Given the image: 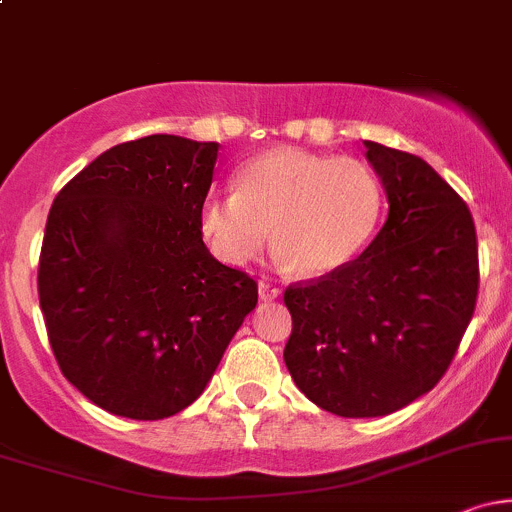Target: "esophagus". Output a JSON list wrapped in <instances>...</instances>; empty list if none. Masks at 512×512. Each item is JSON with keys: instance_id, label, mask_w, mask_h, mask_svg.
I'll use <instances>...</instances> for the list:
<instances>
[{"instance_id": "1", "label": "esophagus", "mask_w": 512, "mask_h": 512, "mask_svg": "<svg viewBox=\"0 0 512 512\" xmlns=\"http://www.w3.org/2000/svg\"><path fill=\"white\" fill-rule=\"evenodd\" d=\"M257 293H260L262 301H274V298L281 296V289L279 286L269 284V281H260V284H257Z\"/></svg>"}]
</instances>
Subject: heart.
I'll return each mask as SVG.
<instances>
[{
  "label": "heart",
  "instance_id": "heart-1",
  "mask_svg": "<svg viewBox=\"0 0 512 512\" xmlns=\"http://www.w3.org/2000/svg\"><path fill=\"white\" fill-rule=\"evenodd\" d=\"M383 214V182L358 158L276 146L238 168L236 192H209L199 233L231 267H245L272 240L301 276H325L368 245Z\"/></svg>",
  "mask_w": 512,
  "mask_h": 512
}]
</instances>
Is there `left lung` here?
<instances>
[{
	"label": "left lung",
	"mask_w": 512,
	"mask_h": 512,
	"mask_svg": "<svg viewBox=\"0 0 512 512\" xmlns=\"http://www.w3.org/2000/svg\"><path fill=\"white\" fill-rule=\"evenodd\" d=\"M387 219L337 272L289 286L284 361L317 407L385 416L433 390L474 315L479 252L472 214L424 158L363 142Z\"/></svg>",
	"instance_id": "obj_1"
}]
</instances>
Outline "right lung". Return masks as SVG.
I'll list each match as a JSON object with an SVG mask.
<instances>
[{
	"instance_id": "add662e5",
	"label": "right lung",
	"mask_w": 512,
	"mask_h": 512,
	"mask_svg": "<svg viewBox=\"0 0 512 512\" xmlns=\"http://www.w3.org/2000/svg\"><path fill=\"white\" fill-rule=\"evenodd\" d=\"M216 156V142L151 134L103 151L52 202L38 267L52 351L115 416L190 407L257 305L255 281L199 233Z\"/></svg>"
}]
</instances>
